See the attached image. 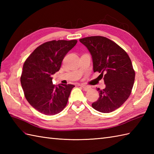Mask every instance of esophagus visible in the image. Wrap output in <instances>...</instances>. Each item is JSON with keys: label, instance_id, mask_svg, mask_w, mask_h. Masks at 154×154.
Returning <instances> with one entry per match:
<instances>
[{"label": "esophagus", "instance_id": "1", "mask_svg": "<svg viewBox=\"0 0 154 154\" xmlns=\"http://www.w3.org/2000/svg\"><path fill=\"white\" fill-rule=\"evenodd\" d=\"M81 87H82L83 88V89L85 91H88L91 89V87L87 86V85H81Z\"/></svg>", "mask_w": 154, "mask_h": 154}]
</instances>
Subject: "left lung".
Returning a JSON list of instances; mask_svg holds the SVG:
<instances>
[{"label":"left lung","mask_w":154,"mask_h":154,"mask_svg":"<svg viewBox=\"0 0 154 154\" xmlns=\"http://www.w3.org/2000/svg\"><path fill=\"white\" fill-rule=\"evenodd\" d=\"M92 55L93 71L99 72L106 84L99 97L92 104L94 109L109 113L128 99L135 79V71L129 55L115 42L106 37L90 36L79 40Z\"/></svg>","instance_id":"1"}]
</instances>
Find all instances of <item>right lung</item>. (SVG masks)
<instances>
[{
	"mask_svg": "<svg viewBox=\"0 0 154 154\" xmlns=\"http://www.w3.org/2000/svg\"><path fill=\"white\" fill-rule=\"evenodd\" d=\"M77 40H52L39 45L26 60L20 82L28 102L45 115L60 113L66 106L73 85L52 83V75L60 69L61 62Z\"/></svg>",
	"mask_w": 154,
	"mask_h": 154,
	"instance_id": "add662e5",
	"label": "right lung"
}]
</instances>
